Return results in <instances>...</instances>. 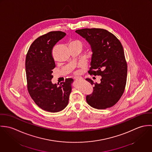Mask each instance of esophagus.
Listing matches in <instances>:
<instances>
[{
    "label": "esophagus",
    "mask_w": 152,
    "mask_h": 152,
    "mask_svg": "<svg viewBox=\"0 0 152 152\" xmlns=\"http://www.w3.org/2000/svg\"><path fill=\"white\" fill-rule=\"evenodd\" d=\"M83 78L81 77H76L74 78V80L75 81H79V80H82Z\"/></svg>",
    "instance_id": "esophagus-1"
}]
</instances>
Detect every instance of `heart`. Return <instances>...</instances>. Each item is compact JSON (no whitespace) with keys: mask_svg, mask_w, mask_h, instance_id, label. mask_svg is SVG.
<instances>
[{"mask_svg":"<svg viewBox=\"0 0 152 152\" xmlns=\"http://www.w3.org/2000/svg\"><path fill=\"white\" fill-rule=\"evenodd\" d=\"M70 44H80L81 46H82V43L79 40H74L73 42H72Z\"/></svg>","mask_w":152,"mask_h":152,"instance_id":"heart-1","label":"heart"}]
</instances>
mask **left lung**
I'll list each match as a JSON object with an SVG mask.
<instances>
[{
    "mask_svg": "<svg viewBox=\"0 0 152 152\" xmlns=\"http://www.w3.org/2000/svg\"><path fill=\"white\" fill-rule=\"evenodd\" d=\"M90 44L92 51L90 75L102 77L99 84L87 78L93 92L86 96L92 108L113 107L122 96L126 83L128 66L122 45L112 33L102 28H83L75 31Z\"/></svg>",
    "mask_w": 152,
    "mask_h": 152,
    "instance_id": "1",
    "label": "left lung"
}]
</instances>
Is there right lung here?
<instances>
[{
    "label": "right lung",
    "instance_id": "obj_1",
    "mask_svg": "<svg viewBox=\"0 0 152 152\" xmlns=\"http://www.w3.org/2000/svg\"><path fill=\"white\" fill-rule=\"evenodd\" d=\"M65 35L64 32L54 31L40 36L31 44L26 57L28 93L39 107L50 112L65 108L71 92L72 78H66L60 84L51 83L56 66L52 50Z\"/></svg>",
    "mask_w": 152,
    "mask_h": 152
}]
</instances>
